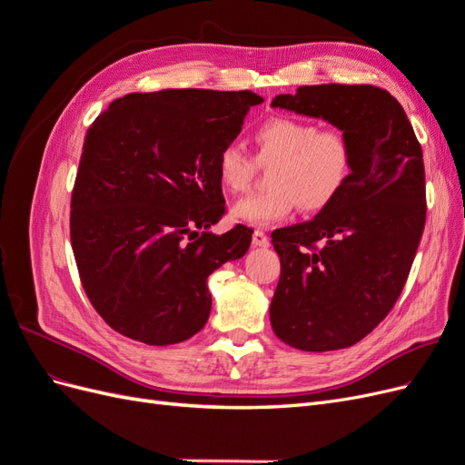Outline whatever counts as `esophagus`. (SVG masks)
Wrapping results in <instances>:
<instances>
[{"label":"esophagus","instance_id":"obj_1","mask_svg":"<svg viewBox=\"0 0 465 465\" xmlns=\"http://www.w3.org/2000/svg\"><path fill=\"white\" fill-rule=\"evenodd\" d=\"M252 246L267 248L270 246V238H267V234L263 231H254V234H252Z\"/></svg>","mask_w":465,"mask_h":465}]
</instances>
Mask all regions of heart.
Segmentation results:
<instances>
[{"label": "heart", "mask_w": 465, "mask_h": 465, "mask_svg": "<svg viewBox=\"0 0 465 465\" xmlns=\"http://www.w3.org/2000/svg\"><path fill=\"white\" fill-rule=\"evenodd\" d=\"M258 163L270 164V188L238 200L231 215L250 227H272L294 209L304 213L331 205L353 171V149L340 132H320L314 122L294 116H273L256 130ZM254 161L236 143L223 147L217 157L219 184L244 192L254 176Z\"/></svg>", "instance_id": "heart-1"}]
</instances>
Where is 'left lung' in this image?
<instances>
[{
  "mask_svg": "<svg viewBox=\"0 0 465 465\" xmlns=\"http://www.w3.org/2000/svg\"><path fill=\"white\" fill-rule=\"evenodd\" d=\"M272 106L326 120L353 149L337 200L272 232L275 335L314 353L345 349L386 318L410 275L427 215L423 151L401 104L372 85H304Z\"/></svg>",
  "mask_w": 465,
  "mask_h": 465,
  "instance_id": "obj_1",
  "label": "left lung"
}]
</instances>
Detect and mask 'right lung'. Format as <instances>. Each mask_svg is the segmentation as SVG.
<instances>
[{
    "instance_id": "1",
    "label": "right lung",
    "mask_w": 465,
    "mask_h": 465,
    "mask_svg": "<svg viewBox=\"0 0 465 465\" xmlns=\"http://www.w3.org/2000/svg\"><path fill=\"white\" fill-rule=\"evenodd\" d=\"M262 103L250 91L134 93L87 130L69 227L83 289L112 330L173 345L205 326L207 277L252 242L242 224L209 232L224 213L217 157Z\"/></svg>"
}]
</instances>
